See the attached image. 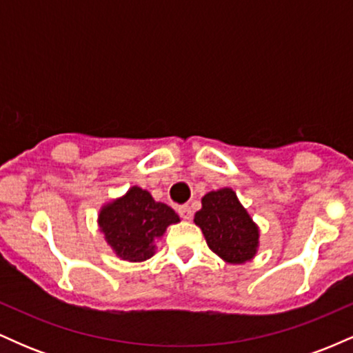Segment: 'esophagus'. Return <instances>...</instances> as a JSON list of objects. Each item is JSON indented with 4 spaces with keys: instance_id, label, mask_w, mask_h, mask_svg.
Wrapping results in <instances>:
<instances>
[{
    "instance_id": "esophagus-1",
    "label": "esophagus",
    "mask_w": 353,
    "mask_h": 353,
    "mask_svg": "<svg viewBox=\"0 0 353 353\" xmlns=\"http://www.w3.org/2000/svg\"><path fill=\"white\" fill-rule=\"evenodd\" d=\"M177 212H179V216L184 219V221H190V219H192V209H190V205H181V208L177 209Z\"/></svg>"
}]
</instances>
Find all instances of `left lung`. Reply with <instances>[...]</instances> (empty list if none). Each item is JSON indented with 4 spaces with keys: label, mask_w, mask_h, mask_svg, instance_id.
Listing matches in <instances>:
<instances>
[{
    "label": "left lung",
    "mask_w": 353,
    "mask_h": 353,
    "mask_svg": "<svg viewBox=\"0 0 353 353\" xmlns=\"http://www.w3.org/2000/svg\"><path fill=\"white\" fill-rule=\"evenodd\" d=\"M194 222L202 229L209 249L229 264H244L257 252L259 228L232 189L205 194Z\"/></svg>",
    "instance_id": "left-lung-1"
}]
</instances>
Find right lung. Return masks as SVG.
<instances>
[{
    "label": "right lung",
    "mask_w": 353,
    "mask_h": 353,
    "mask_svg": "<svg viewBox=\"0 0 353 353\" xmlns=\"http://www.w3.org/2000/svg\"><path fill=\"white\" fill-rule=\"evenodd\" d=\"M99 229L117 257L143 262L156 252V242L168 225L177 224L179 216L163 202H156L148 190L131 188L119 199L103 205Z\"/></svg>",
    "instance_id": "obj_1"
}]
</instances>
